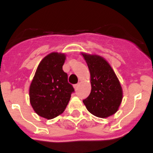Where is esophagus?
Segmentation results:
<instances>
[{
	"mask_svg": "<svg viewBox=\"0 0 153 153\" xmlns=\"http://www.w3.org/2000/svg\"><path fill=\"white\" fill-rule=\"evenodd\" d=\"M79 85H80V84H79V83H77V84H75V85H73V87H74V88L75 89V90H77V89L78 88Z\"/></svg>",
	"mask_w": 153,
	"mask_h": 153,
	"instance_id": "1",
	"label": "esophagus"
}]
</instances>
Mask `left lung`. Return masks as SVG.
<instances>
[{
  "label": "left lung",
  "instance_id": "obj_1",
  "mask_svg": "<svg viewBox=\"0 0 153 153\" xmlns=\"http://www.w3.org/2000/svg\"><path fill=\"white\" fill-rule=\"evenodd\" d=\"M91 74V91L82 101L93 115L107 118L117 111L123 99L122 85L107 61L98 54L81 52Z\"/></svg>",
  "mask_w": 153,
  "mask_h": 153
}]
</instances>
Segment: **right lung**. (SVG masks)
Here are the masks:
<instances>
[{"label":"right lung","instance_id":"add662e5","mask_svg":"<svg viewBox=\"0 0 153 153\" xmlns=\"http://www.w3.org/2000/svg\"><path fill=\"white\" fill-rule=\"evenodd\" d=\"M65 59V54L60 52L47 54L39 64L31 82L30 103L43 118L52 119L62 114L74 91L62 70Z\"/></svg>","mask_w":153,"mask_h":153}]
</instances>
